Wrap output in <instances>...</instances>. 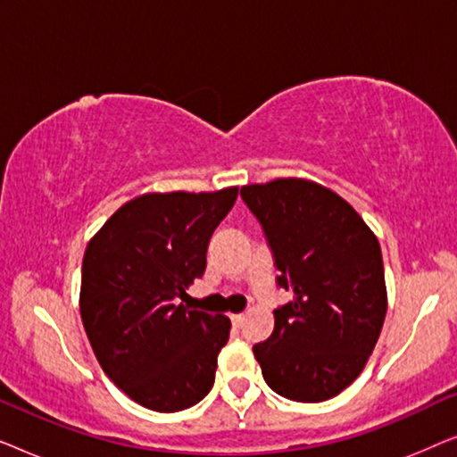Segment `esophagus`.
Returning <instances> with one entry per match:
<instances>
[{
    "label": "esophagus",
    "instance_id": "esophagus-1",
    "mask_svg": "<svg viewBox=\"0 0 457 457\" xmlns=\"http://www.w3.org/2000/svg\"><path fill=\"white\" fill-rule=\"evenodd\" d=\"M230 322H233L235 328L243 327V322H245V314H233V316H230Z\"/></svg>",
    "mask_w": 457,
    "mask_h": 457
}]
</instances>
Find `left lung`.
<instances>
[{
  "label": "left lung",
  "instance_id": "8db88e82",
  "mask_svg": "<svg viewBox=\"0 0 457 457\" xmlns=\"http://www.w3.org/2000/svg\"><path fill=\"white\" fill-rule=\"evenodd\" d=\"M258 218L278 287L293 291L274 310V330L253 345L268 386L293 402L339 395L364 370L386 314L377 235L341 195L305 179L241 187Z\"/></svg>",
  "mask_w": 457,
  "mask_h": 457
}]
</instances>
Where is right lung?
Returning <instances> with one entry per match:
<instances>
[{"label":"right lung","mask_w":457,"mask_h":457,"mask_svg":"<svg viewBox=\"0 0 457 457\" xmlns=\"http://www.w3.org/2000/svg\"><path fill=\"white\" fill-rule=\"evenodd\" d=\"M237 193H145L118 208L85 249V333L112 383L143 408L187 410L214 385L230 320L177 299L204 274L210 237Z\"/></svg>","instance_id":"1"}]
</instances>
